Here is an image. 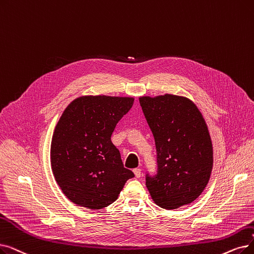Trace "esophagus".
Masks as SVG:
<instances>
[{
	"instance_id": "34e87169",
	"label": "esophagus",
	"mask_w": 254,
	"mask_h": 254,
	"mask_svg": "<svg viewBox=\"0 0 254 254\" xmlns=\"http://www.w3.org/2000/svg\"><path fill=\"white\" fill-rule=\"evenodd\" d=\"M134 173L136 175V178H140V176H141V169L140 168L134 169Z\"/></svg>"
}]
</instances>
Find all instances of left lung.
Returning <instances> with one entry per match:
<instances>
[{"label":"left lung","mask_w":254,"mask_h":254,"mask_svg":"<svg viewBox=\"0 0 254 254\" xmlns=\"http://www.w3.org/2000/svg\"><path fill=\"white\" fill-rule=\"evenodd\" d=\"M157 149V173L145 174L152 200L166 209L193 202L213 168L212 140L205 121L188 98L166 94L140 97Z\"/></svg>","instance_id":"1"}]
</instances>
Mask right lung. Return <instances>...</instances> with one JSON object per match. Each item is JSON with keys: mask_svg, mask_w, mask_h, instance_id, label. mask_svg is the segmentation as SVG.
<instances>
[{"mask_svg": "<svg viewBox=\"0 0 254 254\" xmlns=\"http://www.w3.org/2000/svg\"><path fill=\"white\" fill-rule=\"evenodd\" d=\"M133 104L131 97L82 96L65 109L53 135L51 165L55 180L73 203L106 207L135 176L124 167L111 141L118 121Z\"/></svg>", "mask_w": 254, "mask_h": 254, "instance_id": "right-lung-1", "label": "right lung"}]
</instances>
